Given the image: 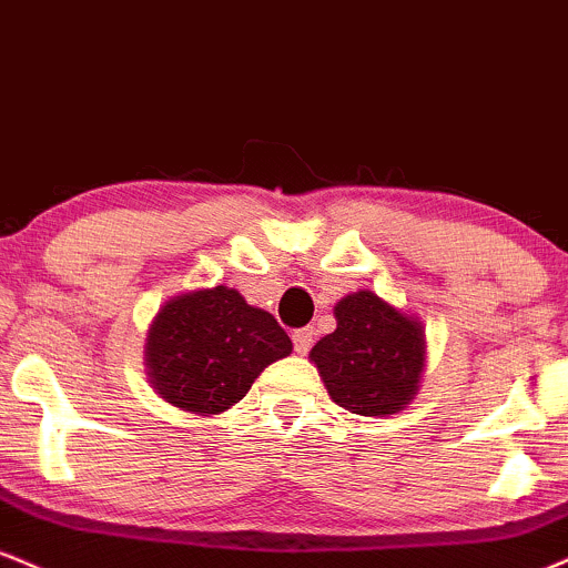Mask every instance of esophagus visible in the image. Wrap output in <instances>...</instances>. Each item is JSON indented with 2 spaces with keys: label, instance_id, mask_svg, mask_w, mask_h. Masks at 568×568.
<instances>
[{
  "label": "esophagus",
  "instance_id": "1",
  "mask_svg": "<svg viewBox=\"0 0 568 568\" xmlns=\"http://www.w3.org/2000/svg\"><path fill=\"white\" fill-rule=\"evenodd\" d=\"M312 344H314V331H312V327H298V331L293 333V349H296L298 354L310 352Z\"/></svg>",
  "mask_w": 568,
  "mask_h": 568
}]
</instances>
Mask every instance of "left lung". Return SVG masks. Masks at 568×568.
I'll list each match as a JSON object with an SVG mask.
<instances>
[{"label": "left lung", "mask_w": 568, "mask_h": 568, "mask_svg": "<svg viewBox=\"0 0 568 568\" xmlns=\"http://www.w3.org/2000/svg\"><path fill=\"white\" fill-rule=\"evenodd\" d=\"M333 314L336 331L310 352L331 399L357 415L399 413L418 394L426 367L423 325L373 291L349 293Z\"/></svg>", "instance_id": "left-lung-1"}]
</instances>
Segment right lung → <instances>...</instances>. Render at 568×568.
Instances as JSON below:
<instances>
[{"label":"right lung","instance_id":"1","mask_svg":"<svg viewBox=\"0 0 568 568\" xmlns=\"http://www.w3.org/2000/svg\"><path fill=\"white\" fill-rule=\"evenodd\" d=\"M288 333L235 288L182 293L161 306L148 331L150 384L169 405L219 415L241 402L262 371L288 357Z\"/></svg>","mask_w":568,"mask_h":568}]
</instances>
